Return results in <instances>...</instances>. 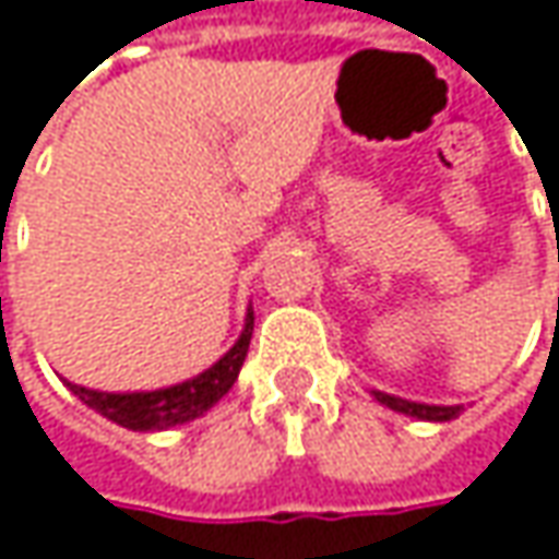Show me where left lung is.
I'll use <instances>...</instances> for the list:
<instances>
[{
    "label": "left lung",
    "mask_w": 559,
    "mask_h": 559,
    "mask_svg": "<svg viewBox=\"0 0 559 559\" xmlns=\"http://www.w3.org/2000/svg\"><path fill=\"white\" fill-rule=\"evenodd\" d=\"M374 400L396 409V413H406V416H416V419H426V423H448V419H457L464 406H429V403H413V400H403V396H390L374 390Z\"/></svg>",
    "instance_id": "8db88e82"
}]
</instances>
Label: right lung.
Listing matches in <instances>:
<instances>
[{
	"label": "right lung",
	"mask_w": 559,
	"mask_h": 559,
	"mask_svg": "<svg viewBox=\"0 0 559 559\" xmlns=\"http://www.w3.org/2000/svg\"><path fill=\"white\" fill-rule=\"evenodd\" d=\"M252 310L246 313V330L236 338V345L227 355L211 365L207 371H201L191 381H181L176 386H163V390H140V393H105V390H88L79 383H67L79 400L102 413L105 419L118 423L130 431H163L173 426H185L198 416H204L229 386L239 378V368L246 361L249 352V338H252Z\"/></svg>",
	"instance_id": "add662e5"
}]
</instances>
